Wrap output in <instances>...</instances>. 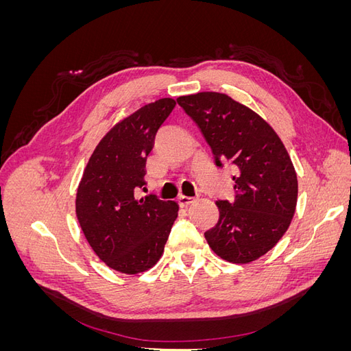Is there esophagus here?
Listing matches in <instances>:
<instances>
[{
  "mask_svg": "<svg viewBox=\"0 0 351 351\" xmlns=\"http://www.w3.org/2000/svg\"><path fill=\"white\" fill-rule=\"evenodd\" d=\"M195 197H190V196H184V195H180L178 196V205L182 208H187L190 204H193Z\"/></svg>",
  "mask_w": 351,
  "mask_h": 351,
  "instance_id": "1",
  "label": "esophagus"
}]
</instances>
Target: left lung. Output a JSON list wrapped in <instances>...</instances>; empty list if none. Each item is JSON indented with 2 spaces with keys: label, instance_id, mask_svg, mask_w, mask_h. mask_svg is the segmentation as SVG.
<instances>
[{
  "label": "left lung",
  "instance_id": "1",
  "mask_svg": "<svg viewBox=\"0 0 351 351\" xmlns=\"http://www.w3.org/2000/svg\"><path fill=\"white\" fill-rule=\"evenodd\" d=\"M210 146L217 167L236 168L234 200H217L219 219L205 232L209 247L232 263L269 252L294 217L297 176L278 134L226 93L200 92L177 99Z\"/></svg>",
  "mask_w": 351,
  "mask_h": 351
}]
</instances>
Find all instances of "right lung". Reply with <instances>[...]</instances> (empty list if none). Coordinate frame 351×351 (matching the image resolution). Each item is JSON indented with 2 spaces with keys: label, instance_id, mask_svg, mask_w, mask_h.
<instances>
[{
  "label": "right lung",
  "instance_id": "1",
  "mask_svg": "<svg viewBox=\"0 0 351 351\" xmlns=\"http://www.w3.org/2000/svg\"><path fill=\"white\" fill-rule=\"evenodd\" d=\"M176 107L158 99L117 123L95 147L76 196V215L98 258L123 274L152 268L164 253L178 205L155 195L137 199L155 134Z\"/></svg>",
  "mask_w": 351,
  "mask_h": 351
}]
</instances>
